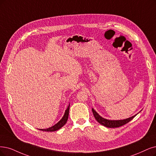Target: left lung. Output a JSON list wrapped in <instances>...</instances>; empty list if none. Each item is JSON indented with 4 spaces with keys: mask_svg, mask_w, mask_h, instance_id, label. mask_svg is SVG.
<instances>
[{
    "mask_svg": "<svg viewBox=\"0 0 156 156\" xmlns=\"http://www.w3.org/2000/svg\"><path fill=\"white\" fill-rule=\"evenodd\" d=\"M92 111H93V113L94 114V116L96 121L99 123L101 125L106 126V127L108 128H116V127H119L121 126H123L127 123H129L130 121H131L132 119H133L136 115L138 114H135L134 116L130 117L129 118L124 119H119V120H111V119H107L101 117L99 114H98V112L94 110L93 108H92Z\"/></svg>",
    "mask_w": 156,
    "mask_h": 156,
    "instance_id": "1",
    "label": "left lung"
}]
</instances>
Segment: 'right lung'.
Segmentation results:
<instances>
[{
	"label": "right lung",
	"instance_id": "right-lung-1",
	"mask_svg": "<svg viewBox=\"0 0 156 156\" xmlns=\"http://www.w3.org/2000/svg\"><path fill=\"white\" fill-rule=\"evenodd\" d=\"M69 107H70V103H69L67 108H66L65 113H64V114H63V116L62 117V118L58 122L56 123L55 125L51 126V127H49L48 129H39V130H42V131H47V132H54V131H56L58 130H59L60 129H61L62 126L67 123V121L68 117H69Z\"/></svg>",
	"mask_w": 156,
	"mask_h": 156
}]
</instances>
